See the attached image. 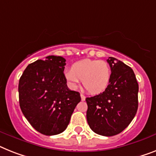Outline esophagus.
Here are the masks:
<instances>
[{"instance_id": "34e87169", "label": "esophagus", "mask_w": 156, "mask_h": 156, "mask_svg": "<svg viewBox=\"0 0 156 156\" xmlns=\"http://www.w3.org/2000/svg\"><path fill=\"white\" fill-rule=\"evenodd\" d=\"M80 97H81V100H82V101L85 100V96H83V94H80Z\"/></svg>"}]
</instances>
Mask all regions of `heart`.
<instances>
[{
	"label": "heart",
	"mask_w": 156,
	"mask_h": 156,
	"mask_svg": "<svg viewBox=\"0 0 156 156\" xmlns=\"http://www.w3.org/2000/svg\"><path fill=\"white\" fill-rule=\"evenodd\" d=\"M69 86L76 88L80 80L91 94H98L106 89L110 83L112 71L109 64L103 60H83L73 64L64 73Z\"/></svg>",
	"instance_id": "heart-1"
}]
</instances>
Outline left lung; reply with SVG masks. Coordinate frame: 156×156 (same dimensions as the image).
<instances>
[{
    "label": "left lung",
    "mask_w": 156,
    "mask_h": 156,
    "mask_svg": "<svg viewBox=\"0 0 156 156\" xmlns=\"http://www.w3.org/2000/svg\"><path fill=\"white\" fill-rule=\"evenodd\" d=\"M112 76L103 93L86 98L87 120L95 133L112 136L129 125L138 109L139 84L129 66L114 57L107 60Z\"/></svg>",
    "instance_id": "left-lung-1"
}]
</instances>
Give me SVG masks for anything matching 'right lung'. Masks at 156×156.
<instances>
[{"label":"right lung","instance_id":"obj_1","mask_svg":"<svg viewBox=\"0 0 156 156\" xmlns=\"http://www.w3.org/2000/svg\"><path fill=\"white\" fill-rule=\"evenodd\" d=\"M65 61L56 56L37 60L27 66L19 80L20 109L33 128L45 136L64 132L81 100L79 92L67 86Z\"/></svg>","mask_w":156,"mask_h":156}]
</instances>
